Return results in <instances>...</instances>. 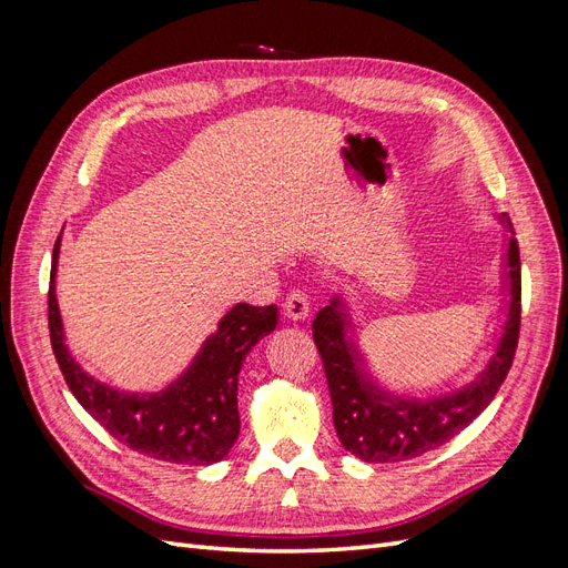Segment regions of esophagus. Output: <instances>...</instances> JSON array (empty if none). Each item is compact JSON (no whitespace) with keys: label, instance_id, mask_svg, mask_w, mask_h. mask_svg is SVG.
<instances>
[{"label":"esophagus","instance_id":"1","mask_svg":"<svg viewBox=\"0 0 568 568\" xmlns=\"http://www.w3.org/2000/svg\"><path fill=\"white\" fill-rule=\"evenodd\" d=\"M307 313H311V296H307L301 288H294L284 301V315L288 320L298 322V320H305Z\"/></svg>","mask_w":568,"mask_h":568}]
</instances>
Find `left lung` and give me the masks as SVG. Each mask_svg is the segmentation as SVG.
Here are the masks:
<instances>
[{"mask_svg":"<svg viewBox=\"0 0 568 568\" xmlns=\"http://www.w3.org/2000/svg\"><path fill=\"white\" fill-rule=\"evenodd\" d=\"M503 222L511 230L507 213ZM509 317L497 353L488 369L455 395L436 400H403L376 388L359 369L357 351L346 341V313L334 298L324 305L313 322V338L320 351L326 384L334 405V426L343 448L363 462H405L453 440L467 428L505 384L514 363L521 326V261L519 244L509 236Z\"/></svg>","mask_w":568,"mask_h":568,"instance_id":"1","label":"left lung"}]
</instances>
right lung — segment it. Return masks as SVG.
<instances>
[{"instance_id":"right-lung-1","label":"right lung","mask_w":568,"mask_h":568,"mask_svg":"<svg viewBox=\"0 0 568 568\" xmlns=\"http://www.w3.org/2000/svg\"><path fill=\"white\" fill-rule=\"evenodd\" d=\"M61 236L49 277V338L75 400L128 448L173 464H213L239 436L236 382L244 357L277 326V305L239 303L175 384L161 393H123L84 374L63 343L54 294Z\"/></svg>"}]
</instances>
